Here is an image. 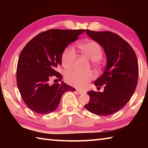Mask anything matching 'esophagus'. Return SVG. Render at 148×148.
I'll list each match as a JSON object with an SVG mask.
<instances>
[{"label": "esophagus", "instance_id": "1", "mask_svg": "<svg viewBox=\"0 0 148 148\" xmlns=\"http://www.w3.org/2000/svg\"><path fill=\"white\" fill-rule=\"evenodd\" d=\"M77 92H78V94H79V95H82V94L84 93V92L83 91H80V90H77Z\"/></svg>", "mask_w": 148, "mask_h": 148}]
</instances>
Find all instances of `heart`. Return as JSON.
<instances>
[{
    "instance_id": "obj_1",
    "label": "heart",
    "mask_w": 148,
    "mask_h": 148,
    "mask_svg": "<svg viewBox=\"0 0 148 148\" xmlns=\"http://www.w3.org/2000/svg\"><path fill=\"white\" fill-rule=\"evenodd\" d=\"M79 48L89 59L91 60V64L95 68H99L101 64V58L103 55V50L99 43L94 40H86L78 44ZM76 59V54L72 46H68L62 52V63L66 69L73 66ZM92 72H82L74 70L67 72L65 76L67 83L78 88H84L89 81L93 78Z\"/></svg>"
}]
</instances>
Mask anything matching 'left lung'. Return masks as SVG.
<instances>
[{"instance_id": "obj_1", "label": "left lung", "mask_w": 148, "mask_h": 148, "mask_svg": "<svg viewBox=\"0 0 148 148\" xmlns=\"http://www.w3.org/2000/svg\"><path fill=\"white\" fill-rule=\"evenodd\" d=\"M86 32L103 48L106 66L95 82L96 86H104V91L87 92L90 100L84 106L97 116H110L121 110L134 94L138 77L137 57L128 42L114 32Z\"/></svg>"}]
</instances>
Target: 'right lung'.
<instances>
[{
	"mask_svg": "<svg viewBox=\"0 0 148 148\" xmlns=\"http://www.w3.org/2000/svg\"><path fill=\"white\" fill-rule=\"evenodd\" d=\"M84 29H51L31 40L22 50L17 66V85L22 99L32 111L39 114L54 112L66 91L76 89L63 81L49 84V79L62 77L57 71L62 64V54L76 41Z\"/></svg>",
	"mask_w": 148,
	"mask_h": 148,
	"instance_id": "1",
	"label": "right lung"
}]
</instances>
